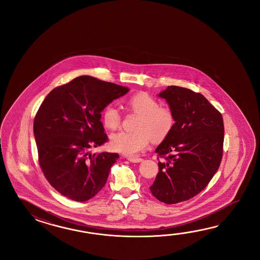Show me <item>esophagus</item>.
Wrapping results in <instances>:
<instances>
[{
  "label": "esophagus",
  "instance_id": "obj_1",
  "mask_svg": "<svg viewBox=\"0 0 260 260\" xmlns=\"http://www.w3.org/2000/svg\"><path fill=\"white\" fill-rule=\"evenodd\" d=\"M127 160H129V161H131V162H140V161H142L143 160V159H141V158H132V157H129V158H127Z\"/></svg>",
  "mask_w": 260,
  "mask_h": 260
}]
</instances>
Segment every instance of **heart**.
<instances>
[{
  "mask_svg": "<svg viewBox=\"0 0 260 260\" xmlns=\"http://www.w3.org/2000/svg\"><path fill=\"white\" fill-rule=\"evenodd\" d=\"M125 105L130 111L139 115L136 132H120L111 137L113 150L129 157H135L149 146L150 138L154 142L166 139L175 125V115L167 107H160L158 100L147 93L134 94ZM104 126L116 130L121 124V114L113 106L106 107L102 113Z\"/></svg>",
  "mask_w": 260,
  "mask_h": 260,
  "instance_id": "obj_1",
  "label": "heart"
}]
</instances>
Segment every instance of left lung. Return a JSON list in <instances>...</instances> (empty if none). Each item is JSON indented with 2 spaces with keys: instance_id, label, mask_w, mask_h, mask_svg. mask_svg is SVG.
<instances>
[{
  "instance_id": "8db88e82",
  "label": "left lung",
  "mask_w": 260,
  "mask_h": 260,
  "mask_svg": "<svg viewBox=\"0 0 260 260\" xmlns=\"http://www.w3.org/2000/svg\"><path fill=\"white\" fill-rule=\"evenodd\" d=\"M175 115L169 136L155 149L166 160L149 187L160 202L173 205L190 199L210 182L220 166L224 123L205 96L189 89L168 86L158 94Z\"/></svg>"
}]
</instances>
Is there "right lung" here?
Returning <instances> with one entry per match:
<instances>
[{
  "mask_svg": "<svg viewBox=\"0 0 260 260\" xmlns=\"http://www.w3.org/2000/svg\"><path fill=\"white\" fill-rule=\"evenodd\" d=\"M129 88L91 76L53 89L34 118L39 164L53 188L69 199L85 202L105 186L118 153L92 154L105 143L101 112Z\"/></svg>",
  "mask_w": 260,
  "mask_h": 260,
  "instance_id": "right-lung-1",
  "label": "right lung"
}]
</instances>
